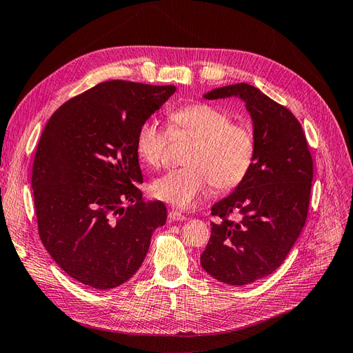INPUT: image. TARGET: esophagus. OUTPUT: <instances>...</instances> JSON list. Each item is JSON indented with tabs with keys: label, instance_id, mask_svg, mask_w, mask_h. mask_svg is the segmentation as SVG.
Returning <instances> with one entry per match:
<instances>
[{
	"label": "esophagus",
	"instance_id": "34e87169",
	"mask_svg": "<svg viewBox=\"0 0 353 353\" xmlns=\"http://www.w3.org/2000/svg\"><path fill=\"white\" fill-rule=\"evenodd\" d=\"M168 218H169L170 222H174V221H185L187 219V216H184L179 210H170Z\"/></svg>",
	"mask_w": 353,
	"mask_h": 353
}]
</instances>
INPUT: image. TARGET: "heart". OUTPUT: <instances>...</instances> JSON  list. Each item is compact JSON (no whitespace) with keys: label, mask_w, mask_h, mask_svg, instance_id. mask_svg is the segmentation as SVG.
Masks as SVG:
<instances>
[{"label":"heart","mask_w":353,"mask_h":353,"mask_svg":"<svg viewBox=\"0 0 353 353\" xmlns=\"http://www.w3.org/2000/svg\"><path fill=\"white\" fill-rule=\"evenodd\" d=\"M174 135L193 138L187 168L156 179L152 194L178 209L194 208L208 191H231L248 176L256 156V138L249 125L232 122L228 110L210 103H193L169 116ZM169 132L154 119H145L135 132L138 157L152 168L165 163Z\"/></svg>","instance_id":"heart-1"}]
</instances>
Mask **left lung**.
<instances>
[{
	"label": "left lung",
	"instance_id": "obj_1",
	"mask_svg": "<svg viewBox=\"0 0 353 353\" xmlns=\"http://www.w3.org/2000/svg\"><path fill=\"white\" fill-rule=\"evenodd\" d=\"M240 97L253 121L256 156L248 176L212 206L210 239L200 262L213 279L244 285L272 274L305 227L314 160L302 125L284 105L249 83L205 94L208 100ZM237 212L239 221L229 219Z\"/></svg>",
	"mask_w": 353,
	"mask_h": 353
}]
</instances>
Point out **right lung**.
Here are the masks:
<instances>
[{
  "mask_svg": "<svg viewBox=\"0 0 353 353\" xmlns=\"http://www.w3.org/2000/svg\"><path fill=\"white\" fill-rule=\"evenodd\" d=\"M175 90L105 81L60 105L42 131L32 166L38 232L85 285L109 290L130 280L165 225L166 206L144 201L138 188L135 132Z\"/></svg>",
  "mask_w": 353,
  "mask_h": 353,
  "instance_id": "right-lung-1",
  "label": "right lung"
}]
</instances>
